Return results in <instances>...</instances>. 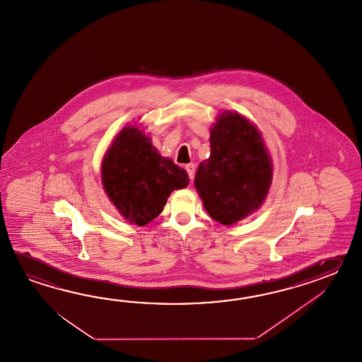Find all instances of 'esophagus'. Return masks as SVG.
<instances>
[{
  "mask_svg": "<svg viewBox=\"0 0 362 362\" xmlns=\"http://www.w3.org/2000/svg\"><path fill=\"white\" fill-rule=\"evenodd\" d=\"M185 170L187 172L190 180H194V176H195V165H194V164H187V165L185 167Z\"/></svg>",
  "mask_w": 362,
  "mask_h": 362,
  "instance_id": "esophagus-1",
  "label": "esophagus"
}]
</instances>
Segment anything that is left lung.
Segmentation results:
<instances>
[{
    "label": "left lung",
    "instance_id": "obj_1",
    "mask_svg": "<svg viewBox=\"0 0 362 362\" xmlns=\"http://www.w3.org/2000/svg\"><path fill=\"white\" fill-rule=\"evenodd\" d=\"M211 155L200 162L194 186L208 215L230 226L262 207L273 180V162L262 133L233 111L216 117Z\"/></svg>",
    "mask_w": 362,
    "mask_h": 362
}]
</instances>
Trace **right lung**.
I'll use <instances>...</instances> for the list:
<instances>
[{"label":"right lung","instance_id":"1","mask_svg":"<svg viewBox=\"0 0 362 362\" xmlns=\"http://www.w3.org/2000/svg\"><path fill=\"white\" fill-rule=\"evenodd\" d=\"M142 124H128L102 159L100 181L127 221L144 226L162 214L173 190L189 185L186 170L159 154Z\"/></svg>","mask_w":362,"mask_h":362}]
</instances>
